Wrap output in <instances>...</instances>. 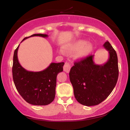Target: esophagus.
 I'll return each mask as SVG.
<instances>
[{"mask_svg": "<svg viewBox=\"0 0 130 130\" xmlns=\"http://www.w3.org/2000/svg\"><path fill=\"white\" fill-rule=\"evenodd\" d=\"M70 69H71V66L70 64H69V63H65L64 66V67H63L64 71L66 73H69V72H70Z\"/></svg>", "mask_w": 130, "mask_h": 130, "instance_id": "34e87169", "label": "esophagus"}]
</instances>
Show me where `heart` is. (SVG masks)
Instances as JSON below:
<instances>
[{
  "label": "heart",
  "instance_id": "1",
  "mask_svg": "<svg viewBox=\"0 0 130 130\" xmlns=\"http://www.w3.org/2000/svg\"><path fill=\"white\" fill-rule=\"evenodd\" d=\"M63 48L67 52L76 53V57L79 58H83L88 56L93 51V45L89 42H87L83 40H76L63 45ZM59 52L64 54V51L60 50Z\"/></svg>",
  "mask_w": 130,
  "mask_h": 130
}]
</instances>
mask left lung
<instances>
[{"instance_id": "obj_1", "label": "left lung", "mask_w": 130, "mask_h": 130, "mask_svg": "<svg viewBox=\"0 0 130 130\" xmlns=\"http://www.w3.org/2000/svg\"><path fill=\"white\" fill-rule=\"evenodd\" d=\"M104 47L109 53V58L103 64H96L94 56L75 62L69 73L74 95L80 104L94 106L104 101L110 95L118 78V57L109 42Z\"/></svg>"}]
</instances>
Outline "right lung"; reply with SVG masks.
<instances>
[{
	"label": "right lung",
	"instance_id": "1",
	"mask_svg": "<svg viewBox=\"0 0 130 130\" xmlns=\"http://www.w3.org/2000/svg\"><path fill=\"white\" fill-rule=\"evenodd\" d=\"M48 37L47 34H35L26 37ZM19 46L14 51L12 75L18 92L25 101L34 105H47L54 101L56 95L57 76L63 72L64 62L51 63L47 68L40 72H30L20 64L18 58Z\"/></svg>",
	"mask_w": 130,
	"mask_h": 130
}]
</instances>
